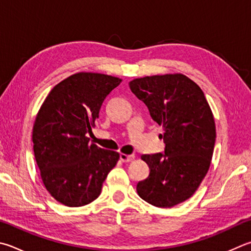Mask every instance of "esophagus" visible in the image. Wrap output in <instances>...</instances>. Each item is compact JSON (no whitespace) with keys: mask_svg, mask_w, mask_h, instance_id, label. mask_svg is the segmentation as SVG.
I'll use <instances>...</instances> for the list:
<instances>
[{"mask_svg":"<svg viewBox=\"0 0 251 251\" xmlns=\"http://www.w3.org/2000/svg\"><path fill=\"white\" fill-rule=\"evenodd\" d=\"M121 160L123 162H130L131 160H134L135 159V156L134 154H125V153H121Z\"/></svg>","mask_w":251,"mask_h":251,"instance_id":"1","label":"esophagus"}]
</instances>
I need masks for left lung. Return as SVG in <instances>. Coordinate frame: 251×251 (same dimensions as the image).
<instances>
[{"instance_id":"left-lung-1","label":"left lung","mask_w":251,"mask_h":251,"mask_svg":"<svg viewBox=\"0 0 251 251\" xmlns=\"http://www.w3.org/2000/svg\"><path fill=\"white\" fill-rule=\"evenodd\" d=\"M129 88L162 126L165 153L144 154L150 172L137 183L139 197L157 207H172L193 195L211 165L215 122L201 88L183 75L135 79Z\"/></svg>"}]
</instances>
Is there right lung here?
<instances>
[{
  "label": "right lung",
  "instance_id": "obj_1",
  "mask_svg": "<svg viewBox=\"0 0 251 251\" xmlns=\"http://www.w3.org/2000/svg\"><path fill=\"white\" fill-rule=\"evenodd\" d=\"M122 82L115 76L80 72L50 91L36 117L34 153L51 197L79 207L101 194L102 184L120 154L90 143L104 100Z\"/></svg>",
  "mask_w": 251,
  "mask_h": 251
}]
</instances>
